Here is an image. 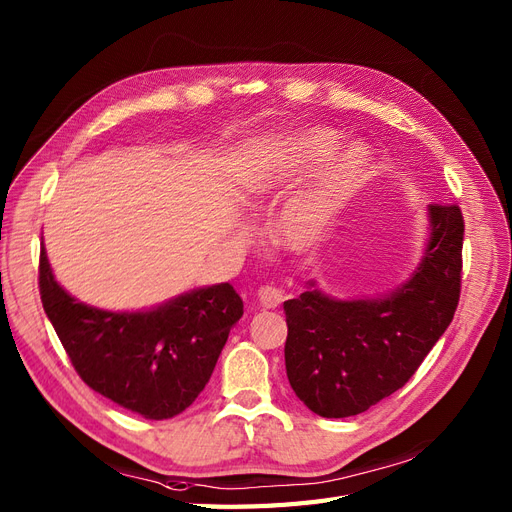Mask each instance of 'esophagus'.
<instances>
[{
    "mask_svg": "<svg viewBox=\"0 0 512 512\" xmlns=\"http://www.w3.org/2000/svg\"><path fill=\"white\" fill-rule=\"evenodd\" d=\"M283 298H285L283 289H278L274 285H266L259 289V302L263 308H276L280 306V302H283Z\"/></svg>",
    "mask_w": 512,
    "mask_h": 512,
    "instance_id": "obj_1",
    "label": "esophagus"
}]
</instances>
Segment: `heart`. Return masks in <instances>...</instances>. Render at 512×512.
Listing matches in <instances>:
<instances>
[{
  "instance_id": "1",
  "label": "heart",
  "mask_w": 512,
  "mask_h": 512,
  "mask_svg": "<svg viewBox=\"0 0 512 512\" xmlns=\"http://www.w3.org/2000/svg\"><path fill=\"white\" fill-rule=\"evenodd\" d=\"M338 146V131L327 127L306 129L287 138L280 148V157L251 178L249 187L255 200H266L327 161L315 185L293 197L274 219V236L289 249H304L315 242L336 210L364 185L370 170L366 146L351 144L342 151H338Z\"/></svg>"
}]
</instances>
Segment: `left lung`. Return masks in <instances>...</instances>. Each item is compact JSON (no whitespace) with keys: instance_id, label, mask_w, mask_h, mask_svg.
Wrapping results in <instances>:
<instances>
[{"instance_id":"obj_1","label":"left lung","mask_w":512,"mask_h":512,"mask_svg":"<svg viewBox=\"0 0 512 512\" xmlns=\"http://www.w3.org/2000/svg\"><path fill=\"white\" fill-rule=\"evenodd\" d=\"M427 214L430 240L402 287L383 298L336 300L310 280L283 304L287 378L317 415L353 417L404 387L453 321L464 217L455 204H430Z\"/></svg>"}]
</instances>
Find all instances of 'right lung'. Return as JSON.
I'll return each mask as SVG.
<instances>
[{"label": "right lung", "mask_w": 512, "mask_h": 512, "mask_svg": "<svg viewBox=\"0 0 512 512\" xmlns=\"http://www.w3.org/2000/svg\"><path fill=\"white\" fill-rule=\"evenodd\" d=\"M40 298L74 370L93 391L144 419H170L202 393L242 317L229 283L193 289L142 312L78 302L40 251Z\"/></svg>", "instance_id": "right-lung-1"}]
</instances>
